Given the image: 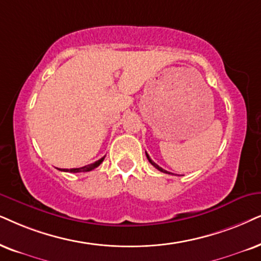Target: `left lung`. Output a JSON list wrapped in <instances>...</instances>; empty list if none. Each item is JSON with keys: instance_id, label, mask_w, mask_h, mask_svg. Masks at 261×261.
<instances>
[{"instance_id": "left-lung-1", "label": "left lung", "mask_w": 261, "mask_h": 261, "mask_svg": "<svg viewBox=\"0 0 261 261\" xmlns=\"http://www.w3.org/2000/svg\"><path fill=\"white\" fill-rule=\"evenodd\" d=\"M146 155H147V159H148V160H149V163H150L151 165H153V166L155 167V169H158V170H159V171H161V172H165V173H170V172H167V171H165L164 169H161V167L159 166V165H156V164H155V163H154V161L150 159V158H149V155H148L147 153H146Z\"/></svg>"}]
</instances>
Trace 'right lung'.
Instances as JSON below:
<instances>
[{"mask_svg":"<svg viewBox=\"0 0 261 261\" xmlns=\"http://www.w3.org/2000/svg\"><path fill=\"white\" fill-rule=\"evenodd\" d=\"M103 159H105V156L103 158H101L100 160H97V161H95L94 164H90V165H87V166H83V167H79V169H59L60 171H65V172H73V173H77V172H89V171H91V170H94V169H96L97 166H100V164L102 163V161H103Z\"/></svg>","mask_w":261,"mask_h":261,"instance_id":"1","label":"right lung"}]
</instances>
